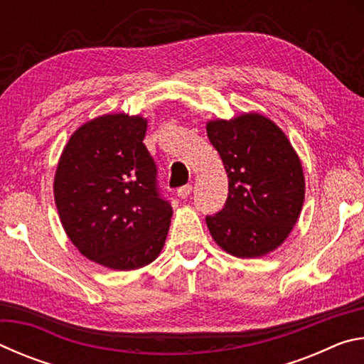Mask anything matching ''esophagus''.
I'll use <instances>...</instances> for the list:
<instances>
[{"instance_id": "1", "label": "esophagus", "mask_w": 364, "mask_h": 364, "mask_svg": "<svg viewBox=\"0 0 364 364\" xmlns=\"http://www.w3.org/2000/svg\"><path fill=\"white\" fill-rule=\"evenodd\" d=\"M191 193H193V186H191V184H184V186L178 188V196H180L181 199H188Z\"/></svg>"}]
</instances>
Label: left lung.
I'll return each mask as SVG.
<instances>
[{"label": "left lung", "mask_w": 364, "mask_h": 364, "mask_svg": "<svg viewBox=\"0 0 364 364\" xmlns=\"http://www.w3.org/2000/svg\"><path fill=\"white\" fill-rule=\"evenodd\" d=\"M207 136L228 173L223 208L205 217L212 237L234 257L267 255L284 242L304 205L297 154L281 128L258 114L213 120Z\"/></svg>", "instance_id": "obj_1"}]
</instances>
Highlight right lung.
Segmentation results:
<instances>
[{
	"instance_id": "obj_1",
	"label": "right lung",
	"mask_w": 364,
	"mask_h": 364,
	"mask_svg": "<svg viewBox=\"0 0 364 364\" xmlns=\"http://www.w3.org/2000/svg\"><path fill=\"white\" fill-rule=\"evenodd\" d=\"M147 122L102 115L72 134L54 176V200L67 236L82 254L112 269L156 260L171 205L143 139Z\"/></svg>"
}]
</instances>
